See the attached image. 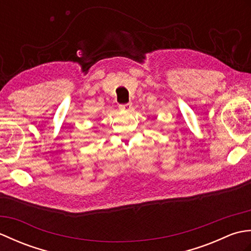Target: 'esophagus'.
Returning a JSON list of instances; mask_svg holds the SVG:
<instances>
[{"mask_svg": "<svg viewBox=\"0 0 251 251\" xmlns=\"http://www.w3.org/2000/svg\"><path fill=\"white\" fill-rule=\"evenodd\" d=\"M130 108H131V103H130V102H129V103H125V104H121V105H120V109H121L122 111H129Z\"/></svg>", "mask_w": 251, "mask_h": 251, "instance_id": "1", "label": "esophagus"}]
</instances>
